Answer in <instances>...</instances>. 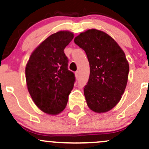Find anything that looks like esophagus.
<instances>
[{
    "label": "esophagus",
    "mask_w": 149,
    "mask_h": 149,
    "mask_svg": "<svg viewBox=\"0 0 149 149\" xmlns=\"http://www.w3.org/2000/svg\"><path fill=\"white\" fill-rule=\"evenodd\" d=\"M75 76H76V78H78V77H79V76H80V72L79 71H76V72H75Z\"/></svg>",
    "instance_id": "1"
}]
</instances>
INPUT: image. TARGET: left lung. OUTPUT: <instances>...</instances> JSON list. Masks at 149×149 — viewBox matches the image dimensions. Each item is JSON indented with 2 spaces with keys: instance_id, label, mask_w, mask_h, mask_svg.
I'll return each instance as SVG.
<instances>
[{
  "instance_id": "left-lung-1",
  "label": "left lung",
  "mask_w": 149,
  "mask_h": 149,
  "mask_svg": "<svg viewBox=\"0 0 149 149\" xmlns=\"http://www.w3.org/2000/svg\"><path fill=\"white\" fill-rule=\"evenodd\" d=\"M74 42L84 49L90 63V78L84 88L88 107L105 113L117 105L127 85L129 64L116 40L105 32L88 29Z\"/></svg>"
}]
</instances>
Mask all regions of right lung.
Masks as SVG:
<instances>
[{"instance_id":"add662e5","label":"right lung","mask_w":149,"mask_h":149,"mask_svg":"<svg viewBox=\"0 0 149 149\" xmlns=\"http://www.w3.org/2000/svg\"><path fill=\"white\" fill-rule=\"evenodd\" d=\"M74 37L60 31L47 37L33 50L26 66V81L39 109L49 115L60 113L67 104L75 75L68 69L64 49Z\"/></svg>"}]
</instances>
